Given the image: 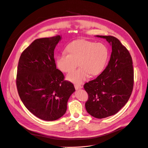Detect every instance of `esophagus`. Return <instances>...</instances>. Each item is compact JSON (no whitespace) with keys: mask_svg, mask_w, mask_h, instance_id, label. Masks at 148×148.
I'll list each match as a JSON object with an SVG mask.
<instances>
[{"mask_svg":"<svg viewBox=\"0 0 148 148\" xmlns=\"http://www.w3.org/2000/svg\"><path fill=\"white\" fill-rule=\"evenodd\" d=\"M74 86H75V88L76 90H77L79 89H82V86L80 85H79V84H75Z\"/></svg>","mask_w":148,"mask_h":148,"instance_id":"esophagus-1","label":"esophagus"}]
</instances>
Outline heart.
<instances>
[{
	"label": "heart",
	"instance_id": "obj_1",
	"mask_svg": "<svg viewBox=\"0 0 148 148\" xmlns=\"http://www.w3.org/2000/svg\"><path fill=\"white\" fill-rule=\"evenodd\" d=\"M68 53L63 52L57 58L58 68L68 73L78 66L81 68L69 73L67 79L74 83L80 84L85 80L89 74L96 76L103 70L109 56L108 47L101 43L87 40L72 42L66 47Z\"/></svg>",
	"mask_w": 148,
	"mask_h": 148
}]
</instances>
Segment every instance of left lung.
Listing matches in <instances>:
<instances>
[{"label":"left lung","instance_id":"left-lung-1","mask_svg":"<svg viewBox=\"0 0 148 148\" xmlns=\"http://www.w3.org/2000/svg\"><path fill=\"white\" fill-rule=\"evenodd\" d=\"M96 36L106 39L112 45L110 58L101 74L84 87L88 94L85 103L88 113L102 119L116 114L127 102L134 88V72L132 57L118 39Z\"/></svg>","mask_w":148,"mask_h":148}]
</instances>
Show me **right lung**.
I'll use <instances>...</instances> for the list:
<instances>
[{"instance_id":"right-lung-1","label":"right lung","mask_w":148,"mask_h":148,"mask_svg":"<svg viewBox=\"0 0 148 148\" xmlns=\"http://www.w3.org/2000/svg\"><path fill=\"white\" fill-rule=\"evenodd\" d=\"M60 39L56 35L35 40L22 53L18 66L16 82L21 101L32 114L47 121L63 115L75 91L56 69L54 50Z\"/></svg>"}]
</instances>
